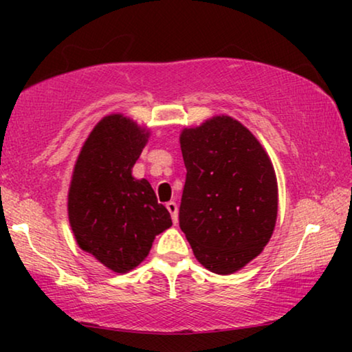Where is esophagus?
<instances>
[{
	"mask_svg": "<svg viewBox=\"0 0 352 352\" xmlns=\"http://www.w3.org/2000/svg\"><path fill=\"white\" fill-rule=\"evenodd\" d=\"M166 208H168V211H171V213H176V211H177V205H176V201H168V204H166Z\"/></svg>",
	"mask_w": 352,
	"mask_h": 352,
	"instance_id": "obj_1",
	"label": "esophagus"
}]
</instances>
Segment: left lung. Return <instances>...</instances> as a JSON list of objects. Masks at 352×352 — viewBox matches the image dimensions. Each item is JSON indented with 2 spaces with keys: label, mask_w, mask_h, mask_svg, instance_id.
I'll return each mask as SVG.
<instances>
[{
  "label": "left lung",
  "mask_w": 352,
  "mask_h": 352,
  "mask_svg": "<svg viewBox=\"0 0 352 352\" xmlns=\"http://www.w3.org/2000/svg\"><path fill=\"white\" fill-rule=\"evenodd\" d=\"M147 139L131 118L107 115L86 139L72 175L69 221L76 243L113 272L138 267L155 235L173 226L165 200L133 176Z\"/></svg>",
  "instance_id": "left-lung-1"
}]
</instances>
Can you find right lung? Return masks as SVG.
<instances>
[{"instance_id":"right-lung-1","label":"right lung","mask_w":352,"mask_h":352,"mask_svg":"<svg viewBox=\"0 0 352 352\" xmlns=\"http://www.w3.org/2000/svg\"><path fill=\"white\" fill-rule=\"evenodd\" d=\"M181 151L187 175L179 228L201 266L221 276L237 272L276 228L272 163L258 139L226 115L186 128Z\"/></svg>"}]
</instances>
